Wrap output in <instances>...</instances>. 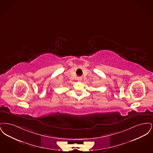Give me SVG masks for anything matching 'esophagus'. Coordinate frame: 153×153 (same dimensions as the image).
I'll list each match as a JSON object with an SVG mask.
<instances>
[{
  "mask_svg": "<svg viewBox=\"0 0 153 153\" xmlns=\"http://www.w3.org/2000/svg\"><path fill=\"white\" fill-rule=\"evenodd\" d=\"M77 80H78L79 81H81L82 80V77H78V78H77Z\"/></svg>",
  "mask_w": 153,
  "mask_h": 153,
  "instance_id": "1",
  "label": "esophagus"
}]
</instances>
